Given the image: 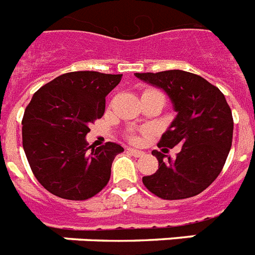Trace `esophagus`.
Listing matches in <instances>:
<instances>
[{"label": "esophagus", "mask_w": 255, "mask_h": 255, "mask_svg": "<svg viewBox=\"0 0 255 255\" xmlns=\"http://www.w3.org/2000/svg\"><path fill=\"white\" fill-rule=\"evenodd\" d=\"M128 152H130L131 155L137 156V158H139V156H143L144 155L143 151H140V150H135V148H131V147L128 148Z\"/></svg>", "instance_id": "1"}]
</instances>
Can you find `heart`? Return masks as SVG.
I'll return each mask as SVG.
<instances>
[{
	"label": "heart",
	"instance_id": "1",
	"mask_svg": "<svg viewBox=\"0 0 255 255\" xmlns=\"http://www.w3.org/2000/svg\"><path fill=\"white\" fill-rule=\"evenodd\" d=\"M131 140H134V142H138L139 139H138L137 135H131Z\"/></svg>",
	"mask_w": 255,
	"mask_h": 255
}]
</instances>
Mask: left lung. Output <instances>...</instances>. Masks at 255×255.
<instances>
[{
  "label": "left lung",
  "instance_id": "left-lung-1",
  "mask_svg": "<svg viewBox=\"0 0 255 255\" xmlns=\"http://www.w3.org/2000/svg\"><path fill=\"white\" fill-rule=\"evenodd\" d=\"M135 76L164 91L176 112L158 146H182L174 159L154 150L159 167L142 182L150 192L166 200L196 196L215 182L231 151L233 117L225 96L204 77L185 71Z\"/></svg>",
  "mask_w": 255,
  "mask_h": 255
}]
</instances>
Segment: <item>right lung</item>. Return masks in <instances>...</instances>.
<instances>
[{
	"mask_svg": "<svg viewBox=\"0 0 255 255\" xmlns=\"http://www.w3.org/2000/svg\"><path fill=\"white\" fill-rule=\"evenodd\" d=\"M122 75L77 71L38 89L22 120V143L36 180L55 196L87 200L111 179L124 147L115 142L88 146L89 125L105 112V97Z\"/></svg>",
	"mask_w": 255,
	"mask_h": 255,
	"instance_id": "add662e5",
	"label": "right lung"
}]
</instances>
